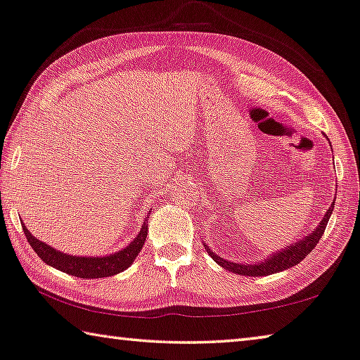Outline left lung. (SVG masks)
I'll return each instance as SVG.
<instances>
[{
  "instance_id": "left-lung-1",
  "label": "left lung",
  "mask_w": 360,
  "mask_h": 360,
  "mask_svg": "<svg viewBox=\"0 0 360 360\" xmlns=\"http://www.w3.org/2000/svg\"><path fill=\"white\" fill-rule=\"evenodd\" d=\"M333 205H335V202L332 203L330 208L327 210L326 216L321 221V224L313 230V233H309L308 236H304L303 240L297 241L295 245H290L285 249H283V251H278L275 254H271V257L265 259L264 262H257L255 265L235 264V262H229V260H225L222 257H219L217 254L212 252L211 249L206 246V243H205V249H206V252L211 255L212 260L216 262V264H219L222 268H225V270H229L231 273H236V275L266 276V275H273V273L288 270V268L300 264V262L304 257H307L309 252L313 251L316 245H318L319 240L322 238V235H324L328 219H330V214L333 211Z\"/></svg>"
}]
</instances>
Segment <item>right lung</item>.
<instances>
[{"mask_svg": "<svg viewBox=\"0 0 360 360\" xmlns=\"http://www.w3.org/2000/svg\"><path fill=\"white\" fill-rule=\"evenodd\" d=\"M22 227L30 246L33 248V251L38 254L41 260H44L47 265L57 268V270L63 273H68L71 276L90 279L114 276L117 275V273L127 270V268L133 264V260L136 259L139 251L143 249L146 236H148V225H146L144 221L141 230H139V233L135 236V240H133L129 246L122 249V251L103 255V257H84V255H70L60 252L57 249L46 245V243L34 238L25 225H23V222Z\"/></svg>", "mask_w": 360, "mask_h": 360, "instance_id": "add662e5", "label": "right lung"}]
</instances>
